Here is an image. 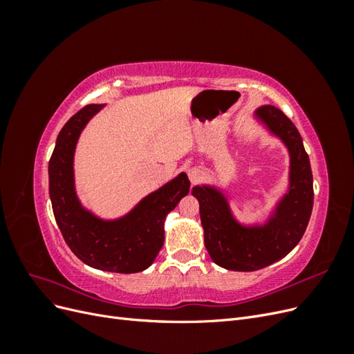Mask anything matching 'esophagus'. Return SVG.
Instances as JSON below:
<instances>
[{"instance_id": "obj_1", "label": "esophagus", "mask_w": 354, "mask_h": 354, "mask_svg": "<svg viewBox=\"0 0 354 354\" xmlns=\"http://www.w3.org/2000/svg\"><path fill=\"white\" fill-rule=\"evenodd\" d=\"M187 176H189V180L192 185H196L198 181L202 178V171L199 168H190L187 171Z\"/></svg>"}]
</instances>
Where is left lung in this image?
<instances>
[{"mask_svg":"<svg viewBox=\"0 0 354 354\" xmlns=\"http://www.w3.org/2000/svg\"><path fill=\"white\" fill-rule=\"evenodd\" d=\"M289 153L286 194L263 224H243L233 216L227 196L211 185L192 189L199 202L203 241L211 260L223 269L254 272L283 259L301 241L313 209V174L303 138L292 121L272 104L254 112Z\"/></svg>","mask_w":354,"mask_h":354,"instance_id":"8db88e82","label":"left lung"}]
</instances>
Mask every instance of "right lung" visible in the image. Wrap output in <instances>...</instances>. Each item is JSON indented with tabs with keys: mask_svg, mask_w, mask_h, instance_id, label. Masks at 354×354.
Listing matches in <instances>:
<instances>
[{
	"mask_svg": "<svg viewBox=\"0 0 354 354\" xmlns=\"http://www.w3.org/2000/svg\"><path fill=\"white\" fill-rule=\"evenodd\" d=\"M104 104H87L62 128L48 162V187L57 226L72 252L93 269L137 273L151 266L164 245V223L190 181L180 173L145 196L125 216L104 220L85 208L75 190L73 156L78 138Z\"/></svg>",
	"mask_w": 354,
	"mask_h": 354,
	"instance_id": "add662e5",
	"label": "right lung"
}]
</instances>
